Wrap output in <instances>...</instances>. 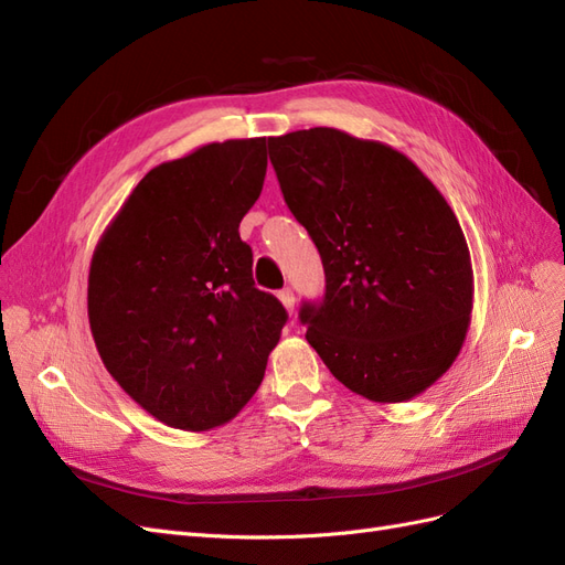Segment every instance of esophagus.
<instances>
[{"label":"esophagus","mask_w":565,"mask_h":565,"mask_svg":"<svg viewBox=\"0 0 565 565\" xmlns=\"http://www.w3.org/2000/svg\"><path fill=\"white\" fill-rule=\"evenodd\" d=\"M278 299H280V303L285 306V311H287L289 316H292V313H295V295H292V289H289V287L280 289Z\"/></svg>","instance_id":"esophagus-1"}]
</instances>
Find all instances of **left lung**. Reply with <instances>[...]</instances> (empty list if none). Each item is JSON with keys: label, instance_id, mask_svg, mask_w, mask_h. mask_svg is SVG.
<instances>
[{"label": "left lung", "instance_id": "1", "mask_svg": "<svg viewBox=\"0 0 565 565\" xmlns=\"http://www.w3.org/2000/svg\"><path fill=\"white\" fill-rule=\"evenodd\" d=\"M289 212L309 231L324 297L306 339L334 377L405 403L450 370L467 339L473 270L459 221L401 150L313 127L268 139Z\"/></svg>", "mask_w": 565, "mask_h": 565}]
</instances>
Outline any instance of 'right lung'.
<instances>
[{
  "mask_svg": "<svg viewBox=\"0 0 565 565\" xmlns=\"http://www.w3.org/2000/svg\"><path fill=\"white\" fill-rule=\"evenodd\" d=\"M266 139H228L169 160L100 235L87 309L113 380L181 431L231 422L280 341L282 303L252 280L241 221L266 177Z\"/></svg>",
  "mask_w": 565,
  "mask_h": 565,
  "instance_id": "obj_1",
  "label": "right lung"
}]
</instances>
